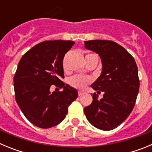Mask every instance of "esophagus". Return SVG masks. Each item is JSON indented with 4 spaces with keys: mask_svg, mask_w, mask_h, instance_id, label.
<instances>
[{
    "mask_svg": "<svg viewBox=\"0 0 152 152\" xmlns=\"http://www.w3.org/2000/svg\"><path fill=\"white\" fill-rule=\"evenodd\" d=\"M84 92H81V91H79L78 92V96H82L83 94H84Z\"/></svg>",
    "mask_w": 152,
    "mask_h": 152,
    "instance_id": "1",
    "label": "esophagus"
}]
</instances>
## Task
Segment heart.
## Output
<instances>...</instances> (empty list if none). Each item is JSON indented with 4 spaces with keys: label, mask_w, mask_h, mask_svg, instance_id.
I'll return each instance as SVG.
<instances>
[{
    "label": "heart",
    "mask_w": 152,
    "mask_h": 152,
    "mask_svg": "<svg viewBox=\"0 0 152 152\" xmlns=\"http://www.w3.org/2000/svg\"><path fill=\"white\" fill-rule=\"evenodd\" d=\"M87 56H96L95 54H88ZM91 82V78L88 76L84 75H75L68 79V84L72 88H75L78 90H83L86 86Z\"/></svg>",
    "instance_id": "obj_1"
}]
</instances>
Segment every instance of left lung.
I'll list each match as a JSON object with an SVG mask.
<instances>
[{
    "label": "left lung",
    "mask_w": 152,
    "mask_h": 152,
    "mask_svg": "<svg viewBox=\"0 0 152 152\" xmlns=\"http://www.w3.org/2000/svg\"><path fill=\"white\" fill-rule=\"evenodd\" d=\"M86 49L101 58L102 73L91 85L102 99L93 94V102L84 109L88 121L101 130H112L124 122L133 110L139 90L138 68L134 58L111 40L84 42Z\"/></svg>",
    "instance_id": "obj_1"
}]
</instances>
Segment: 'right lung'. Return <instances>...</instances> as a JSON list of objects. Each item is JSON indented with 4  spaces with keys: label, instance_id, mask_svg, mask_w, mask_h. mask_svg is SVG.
<instances>
[{
    "label": "right lung",
    "instance_id": "right-lung-1",
    "mask_svg": "<svg viewBox=\"0 0 152 152\" xmlns=\"http://www.w3.org/2000/svg\"><path fill=\"white\" fill-rule=\"evenodd\" d=\"M75 44L71 40H49L33 46L20 60L13 77L15 99L26 119L37 127L51 128L61 123L77 91L64 84L63 58ZM53 84L64 88L51 93Z\"/></svg>",
    "mask_w": 152,
    "mask_h": 152
}]
</instances>
